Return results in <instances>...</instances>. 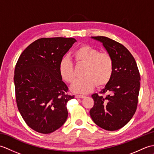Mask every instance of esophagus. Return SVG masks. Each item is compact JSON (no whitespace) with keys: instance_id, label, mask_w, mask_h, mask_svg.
Here are the masks:
<instances>
[{"instance_id":"obj_1","label":"esophagus","mask_w":154,"mask_h":154,"mask_svg":"<svg viewBox=\"0 0 154 154\" xmlns=\"http://www.w3.org/2000/svg\"><path fill=\"white\" fill-rule=\"evenodd\" d=\"M85 95H82V94H76L75 95V98H77V99H83Z\"/></svg>"}]
</instances>
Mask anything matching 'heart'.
I'll return each mask as SVG.
<instances>
[{
  "label": "heart",
  "instance_id": "heart-1",
  "mask_svg": "<svg viewBox=\"0 0 154 154\" xmlns=\"http://www.w3.org/2000/svg\"><path fill=\"white\" fill-rule=\"evenodd\" d=\"M77 63L85 65L81 79H77L71 86L75 93L86 94L93 91L96 85L103 87L109 82L114 71L112 57L88 45H82L73 54ZM62 79L67 83L73 82L75 78L73 65L68 59H63L59 65Z\"/></svg>",
  "mask_w": 154,
  "mask_h": 154
}]
</instances>
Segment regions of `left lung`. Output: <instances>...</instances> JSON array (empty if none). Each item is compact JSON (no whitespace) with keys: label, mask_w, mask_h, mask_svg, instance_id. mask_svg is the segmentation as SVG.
<instances>
[{"label":"left lung","mask_w":154,"mask_h":154,"mask_svg":"<svg viewBox=\"0 0 154 154\" xmlns=\"http://www.w3.org/2000/svg\"><path fill=\"white\" fill-rule=\"evenodd\" d=\"M103 44L114 62L112 76L101 93L92 94L94 106L90 110L93 122L103 129L117 130L124 126L134 114L140 86L136 62L123 45L104 36L91 37Z\"/></svg>","instance_id":"1"}]
</instances>
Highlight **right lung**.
Instances as JSON below:
<instances>
[{"instance_id":"right-lung-1","label":"right lung","mask_w":154,"mask_h":154,"mask_svg":"<svg viewBox=\"0 0 154 154\" xmlns=\"http://www.w3.org/2000/svg\"><path fill=\"white\" fill-rule=\"evenodd\" d=\"M75 42L73 38L38 39L25 49L16 65L18 109L28 126L38 132H53L67 119V103L75 96L66 93L59 65Z\"/></svg>"}]
</instances>
